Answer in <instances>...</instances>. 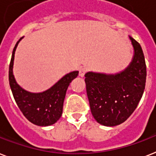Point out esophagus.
Listing matches in <instances>:
<instances>
[{
  "instance_id": "esophagus-1",
  "label": "esophagus",
  "mask_w": 156,
  "mask_h": 156,
  "mask_svg": "<svg viewBox=\"0 0 156 156\" xmlns=\"http://www.w3.org/2000/svg\"><path fill=\"white\" fill-rule=\"evenodd\" d=\"M86 72H87L86 68H81V69H79V76H80V77H84Z\"/></svg>"
}]
</instances>
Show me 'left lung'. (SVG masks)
I'll return each instance as SVG.
<instances>
[{
  "instance_id": "8db88e82",
  "label": "left lung",
  "mask_w": 156,
  "mask_h": 156,
  "mask_svg": "<svg viewBox=\"0 0 156 156\" xmlns=\"http://www.w3.org/2000/svg\"><path fill=\"white\" fill-rule=\"evenodd\" d=\"M134 49L128 66L117 74L87 72V94L94 119L103 126L125 122L137 107L146 83L147 68L140 43L129 36Z\"/></svg>"
}]
</instances>
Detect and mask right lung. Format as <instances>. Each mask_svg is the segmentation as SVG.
Instances as JSON below:
<instances>
[{
	"instance_id": "right-lung-1",
	"label": "right lung",
	"mask_w": 156,
	"mask_h": 156,
	"mask_svg": "<svg viewBox=\"0 0 156 156\" xmlns=\"http://www.w3.org/2000/svg\"><path fill=\"white\" fill-rule=\"evenodd\" d=\"M23 37L19 39L12 50L9 70V81L12 95L19 109L30 122L41 126L54 124L62 116L63 102L69 83L78 75V71L70 72L46 90L32 93L25 90L16 82L13 75V61L16 49Z\"/></svg>"
}]
</instances>
